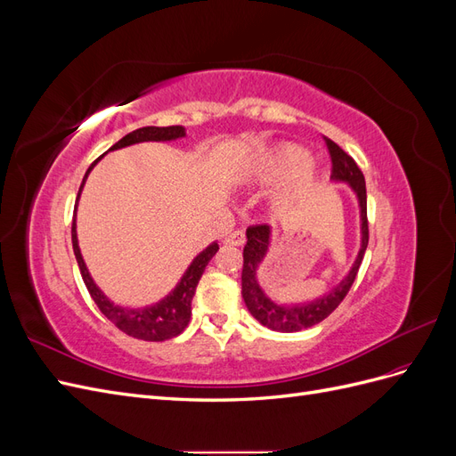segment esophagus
<instances>
[{"mask_svg": "<svg viewBox=\"0 0 456 456\" xmlns=\"http://www.w3.org/2000/svg\"><path fill=\"white\" fill-rule=\"evenodd\" d=\"M224 243L226 245H243L245 243V233H243V230H233L230 236H226L224 238Z\"/></svg>", "mask_w": 456, "mask_h": 456, "instance_id": "esophagus-1", "label": "esophagus"}]
</instances>
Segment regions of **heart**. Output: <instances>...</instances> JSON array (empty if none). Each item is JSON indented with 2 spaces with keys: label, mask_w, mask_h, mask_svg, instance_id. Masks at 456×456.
<instances>
[{
  "label": "heart",
  "mask_w": 456,
  "mask_h": 456,
  "mask_svg": "<svg viewBox=\"0 0 456 456\" xmlns=\"http://www.w3.org/2000/svg\"><path fill=\"white\" fill-rule=\"evenodd\" d=\"M285 176L287 181L275 198L280 205L295 203L315 186L317 175L314 165L308 161L306 151L297 144L283 142L260 150L238 171V181L249 186L270 184Z\"/></svg>",
  "instance_id": "1"
}]
</instances>
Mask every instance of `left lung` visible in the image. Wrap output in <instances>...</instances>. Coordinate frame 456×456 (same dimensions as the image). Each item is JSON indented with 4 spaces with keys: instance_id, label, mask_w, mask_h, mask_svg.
<instances>
[{
    "instance_id": "obj_1",
    "label": "left lung",
    "mask_w": 456,
    "mask_h": 456,
    "mask_svg": "<svg viewBox=\"0 0 456 456\" xmlns=\"http://www.w3.org/2000/svg\"><path fill=\"white\" fill-rule=\"evenodd\" d=\"M325 142L329 148L330 161H333L330 178H333L335 183H346L354 190L357 203H360L362 247L350 272L346 273V278H344L337 287L330 289L327 295L314 298L310 302H302V305L285 306L273 302L265 293V289L260 287L256 280V270L268 253L272 230L268 224H256V226L247 228V245L243 247V270H241V295L245 300V306L251 312V315L256 322H260L262 325L272 330H280V333H295V330L317 325L320 322H323L329 314H333V310H337V306L350 291L369 243L367 190H365L363 173L338 144H335L330 139H325Z\"/></svg>"
}]
</instances>
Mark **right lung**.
I'll use <instances>...</instances> for the list:
<instances>
[{"mask_svg":"<svg viewBox=\"0 0 456 456\" xmlns=\"http://www.w3.org/2000/svg\"><path fill=\"white\" fill-rule=\"evenodd\" d=\"M186 129L183 126H171V127H141L129 134L123 136L121 141H118L110 150H119L131 144H139V142H165V141H176V139H184ZM101 159V158H99ZM94 159L91 163V167L87 169L84 183L79 186L77 191V200H76V211H77V201L81 196V190H84V184L87 181V176L91 169L96 165ZM76 211H74V220H72V245H74V255L77 260V266L81 272V278H84V283L87 287V291L91 298L94 300V305L99 306V310L112 322L123 333L133 337V338H141V340H150V342H161V340H169L176 335H181L186 329L190 315H191V298L196 295V287L200 283L201 273L205 272V266L209 265V260L216 255L218 251V243H211L207 249H203L184 275L181 281L176 283L173 291L161 298L159 302L151 306L144 308H123L119 305H114L101 289L91 278V273L86 266V260L81 256L79 245H77V232H76Z\"/></svg>","mask_w":456,"mask_h":456,"instance_id":"add662e5","label":"right lung"}]
</instances>
